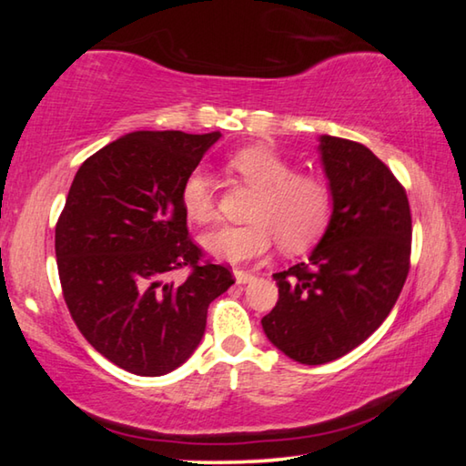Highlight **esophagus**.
I'll return each mask as SVG.
<instances>
[{
    "label": "esophagus",
    "mask_w": 466,
    "mask_h": 466,
    "mask_svg": "<svg viewBox=\"0 0 466 466\" xmlns=\"http://www.w3.org/2000/svg\"><path fill=\"white\" fill-rule=\"evenodd\" d=\"M234 278L238 283H250L252 279H255V275L248 273V271H242V269H236L234 271Z\"/></svg>",
    "instance_id": "obj_1"
}]
</instances>
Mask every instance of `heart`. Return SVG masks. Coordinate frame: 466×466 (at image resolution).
I'll return each mask as SVG.
<instances>
[{"instance_id": "b5f03b06", "label": "heart", "mask_w": 466, "mask_h": 466, "mask_svg": "<svg viewBox=\"0 0 466 466\" xmlns=\"http://www.w3.org/2000/svg\"><path fill=\"white\" fill-rule=\"evenodd\" d=\"M236 177L255 188L248 224L222 226L201 238L211 257L244 263L263 257L278 240L286 252L310 248L333 219L335 197L325 178L298 172L296 164L265 144L242 147L228 160ZM180 205L188 219L208 224L216 218V193L203 168H195L180 185Z\"/></svg>"}]
</instances>
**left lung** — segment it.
I'll use <instances>...</instances> for the list:
<instances>
[{"label": "left lung", "instance_id": "1", "mask_svg": "<svg viewBox=\"0 0 466 466\" xmlns=\"http://www.w3.org/2000/svg\"><path fill=\"white\" fill-rule=\"evenodd\" d=\"M333 219L309 261L273 273L279 299L263 317L288 358L319 366L343 358L389 317L411 265V209L403 185L358 141L320 137Z\"/></svg>", "mask_w": 466, "mask_h": 466}]
</instances>
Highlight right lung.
Returning a JSON list of instances; mask_svg holds the SVG:
<instances>
[{
	"label": "right lung",
	"mask_w": 466,
	"mask_h": 466,
	"mask_svg": "<svg viewBox=\"0 0 466 466\" xmlns=\"http://www.w3.org/2000/svg\"><path fill=\"white\" fill-rule=\"evenodd\" d=\"M219 131H133L86 160L55 226L69 314L94 350L137 376L191 358L208 309L232 286L188 238L180 185ZM188 266L180 284L169 273Z\"/></svg>",
	"instance_id": "right-lung-1"
}]
</instances>
